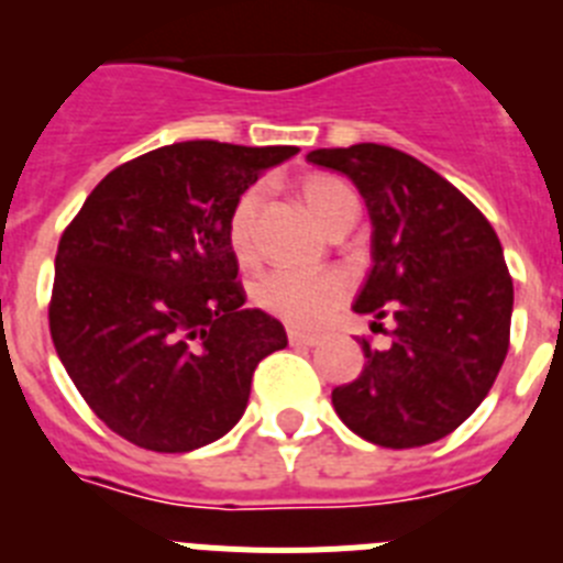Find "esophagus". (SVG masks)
I'll use <instances>...</instances> for the list:
<instances>
[{"instance_id": "esophagus-1", "label": "esophagus", "mask_w": 563, "mask_h": 563, "mask_svg": "<svg viewBox=\"0 0 563 563\" xmlns=\"http://www.w3.org/2000/svg\"><path fill=\"white\" fill-rule=\"evenodd\" d=\"M287 338H290L292 346H316V343L321 341V338L312 335V332H301V330H290L287 332Z\"/></svg>"}]
</instances>
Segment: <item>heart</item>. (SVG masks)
Returning a JSON list of instances; mask_svg holds the SVG:
<instances>
[{"label": "heart", "mask_w": 563, "mask_h": 563, "mask_svg": "<svg viewBox=\"0 0 563 563\" xmlns=\"http://www.w3.org/2000/svg\"><path fill=\"white\" fill-rule=\"evenodd\" d=\"M307 211L316 217L321 228H330L343 211L357 208L355 194L346 183L327 174L307 177L298 188ZM262 206V188L251 186L239 194L236 202L228 217V245L239 262L253 258V236H256V213ZM350 292V285L341 273H290L276 271L262 276L253 285V301L258 310L267 316L285 321V324L298 327V330H312L324 324L327 318L343 305V298Z\"/></svg>", "instance_id": "1"}]
</instances>
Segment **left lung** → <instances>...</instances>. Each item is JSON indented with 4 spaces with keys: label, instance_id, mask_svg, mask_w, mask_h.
I'll list each match as a JSON object with an SVG mask.
<instances>
[{
    "label": "left lung",
    "instance_id": "8db88e82",
    "mask_svg": "<svg viewBox=\"0 0 563 563\" xmlns=\"http://www.w3.org/2000/svg\"><path fill=\"white\" fill-rule=\"evenodd\" d=\"M307 161L361 191L372 271L352 310L395 321L389 346L363 338V372L332 389V406L383 449L442 440L485 400L510 346L514 278L499 236L460 188L400 148L357 143Z\"/></svg>",
    "mask_w": 563,
    "mask_h": 563
}]
</instances>
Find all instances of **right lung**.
<instances>
[{
  "label": "right lung",
  "mask_w": 563,
  "mask_h": 563,
  "mask_svg": "<svg viewBox=\"0 0 563 563\" xmlns=\"http://www.w3.org/2000/svg\"><path fill=\"white\" fill-rule=\"evenodd\" d=\"M296 146L186 141L109 172L62 233L49 335L87 406L123 440L183 454L245 415L282 321L245 310L228 245L236 197Z\"/></svg>",
  "instance_id": "1"
}]
</instances>
